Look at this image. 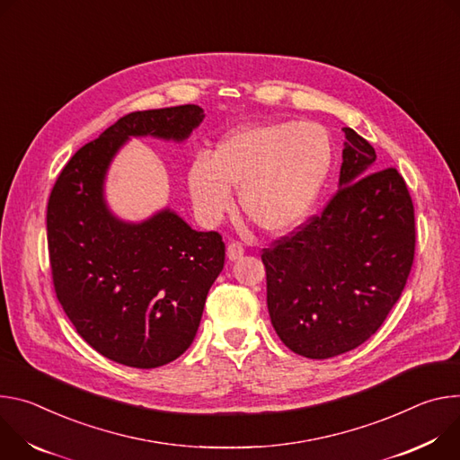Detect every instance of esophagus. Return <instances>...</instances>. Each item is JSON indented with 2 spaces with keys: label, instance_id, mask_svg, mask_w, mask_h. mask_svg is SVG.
I'll use <instances>...</instances> for the list:
<instances>
[{
  "label": "esophagus",
  "instance_id": "obj_1",
  "mask_svg": "<svg viewBox=\"0 0 460 460\" xmlns=\"http://www.w3.org/2000/svg\"><path fill=\"white\" fill-rule=\"evenodd\" d=\"M243 253H244V250H243V246L239 243H230L226 246V258L230 261H237L243 256Z\"/></svg>",
  "mask_w": 460,
  "mask_h": 460
}]
</instances>
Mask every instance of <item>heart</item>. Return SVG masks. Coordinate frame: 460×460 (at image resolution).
<instances>
[{
	"label": "heart",
	"mask_w": 460,
	"mask_h": 460,
	"mask_svg": "<svg viewBox=\"0 0 460 460\" xmlns=\"http://www.w3.org/2000/svg\"><path fill=\"white\" fill-rule=\"evenodd\" d=\"M334 161L329 131L318 122L246 126L221 138L210 159L197 155L186 186L197 217L216 226L232 210L230 188L243 212L269 234H287L307 219Z\"/></svg>",
	"instance_id": "obj_1"
}]
</instances>
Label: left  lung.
<instances>
[{"label":"left lung","instance_id":"left-lung-1","mask_svg":"<svg viewBox=\"0 0 460 460\" xmlns=\"http://www.w3.org/2000/svg\"><path fill=\"white\" fill-rule=\"evenodd\" d=\"M345 131L338 191L292 237L263 250L267 305L281 341L325 360L369 340L398 301L415 256V212L402 175Z\"/></svg>","mask_w":460,"mask_h":460}]
</instances>
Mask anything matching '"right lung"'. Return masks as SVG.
Listing matches in <instances>:
<instances>
[{
    "label": "right lung",
    "instance_id": "obj_1",
    "mask_svg": "<svg viewBox=\"0 0 460 460\" xmlns=\"http://www.w3.org/2000/svg\"><path fill=\"white\" fill-rule=\"evenodd\" d=\"M202 119L193 104L122 117L75 153L49 197V258L62 309L94 350L128 367H161L191 345L225 267V243L170 208L120 219L106 200V177L128 140L182 144Z\"/></svg>",
    "mask_w": 460,
    "mask_h": 460
}]
</instances>
